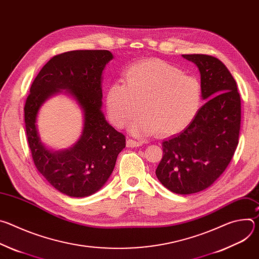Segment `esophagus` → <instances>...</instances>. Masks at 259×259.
I'll list each match as a JSON object with an SVG mask.
<instances>
[{
	"instance_id": "34e87169",
	"label": "esophagus",
	"mask_w": 259,
	"mask_h": 259,
	"mask_svg": "<svg viewBox=\"0 0 259 259\" xmlns=\"http://www.w3.org/2000/svg\"><path fill=\"white\" fill-rule=\"evenodd\" d=\"M126 144H127V147H137V146L142 145V142L134 140V139H131V138H128Z\"/></svg>"
}]
</instances>
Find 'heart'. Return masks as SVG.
<instances>
[{
  "label": "heart",
  "instance_id": "1",
  "mask_svg": "<svg viewBox=\"0 0 259 259\" xmlns=\"http://www.w3.org/2000/svg\"><path fill=\"white\" fill-rule=\"evenodd\" d=\"M202 101L200 82L165 61L149 59L132 64L125 72V83L108 88L106 108L116 127L130 124L135 135L170 136L186 129L199 112Z\"/></svg>",
  "mask_w": 259,
  "mask_h": 259
}]
</instances>
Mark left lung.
I'll return each instance as SVG.
<instances>
[{"instance_id":"left-lung-1","label":"left lung","mask_w":259,"mask_h":259,"mask_svg":"<svg viewBox=\"0 0 259 259\" xmlns=\"http://www.w3.org/2000/svg\"><path fill=\"white\" fill-rule=\"evenodd\" d=\"M201 73L202 97L208 99L180 134L163 141L158 179L173 193L201 192L224 173L239 142L241 97L227 66L205 54L182 55Z\"/></svg>"}]
</instances>
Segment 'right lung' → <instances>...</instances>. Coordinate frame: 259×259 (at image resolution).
I'll return each mask as SVG.
<instances>
[{
	"label": "right lung",
	"mask_w": 259,
	"mask_h": 259,
	"mask_svg": "<svg viewBox=\"0 0 259 259\" xmlns=\"http://www.w3.org/2000/svg\"><path fill=\"white\" fill-rule=\"evenodd\" d=\"M113 58L107 50H76L53 56L33 80L24 105L27 142L38 171L57 191L69 197L97 192L112 174L126 137L110 126L101 113V75ZM66 89L84 109L79 141L69 150L52 153L42 146L35 127L40 104Z\"/></svg>",
	"instance_id": "1"
}]
</instances>
